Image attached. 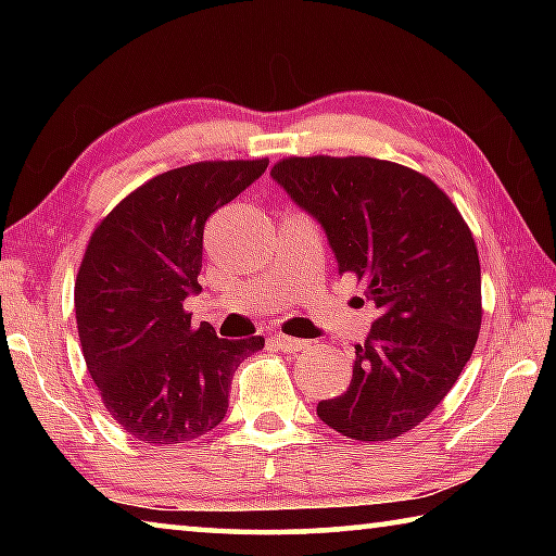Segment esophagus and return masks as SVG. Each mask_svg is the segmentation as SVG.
<instances>
[{
	"instance_id": "obj_1",
	"label": "esophagus",
	"mask_w": 556,
	"mask_h": 556,
	"mask_svg": "<svg viewBox=\"0 0 556 556\" xmlns=\"http://www.w3.org/2000/svg\"><path fill=\"white\" fill-rule=\"evenodd\" d=\"M275 345L279 348V351H285V353H296V351H301V348H306L308 341H299V338H291V336L279 333V336H275Z\"/></svg>"
}]
</instances>
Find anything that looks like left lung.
Masks as SVG:
<instances>
[{
  "label": "left lung",
  "instance_id": "obj_1",
  "mask_svg": "<svg viewBox=\"0 0 556 556\" xmlns=\"http://www.w3.org/2000/svg\"><path fill=\"white\" fill-rule=\"evenodd\" d=\"M271 178L321 223L341 275L378 318L353 380L318 417L355 441H390L454 388L481 331V262L464 215L429 176L372 156H289Z\"/></svg>",
  "mask_w": 556,
  "mask_h": 556
}]
</instances>
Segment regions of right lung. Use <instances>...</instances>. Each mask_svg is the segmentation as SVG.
Masks as SVG:
<instances>
[{"label":"right lung","mask_w":556,"mask_h":556,"mask_svg":"<svg viewBox=\"0 0 556 556\" xmlns=\"http://www.w3.org/2000/svg\"><path fill=\"white\" fill-rule=\"evenodd\" d=\"M269 159L195 162L149 178L92 230L75 321L105 409L154 446L208 434L228 412L230 382L265 338H218L184 308L199 291L205 220L265 174Z\"/></svg>","instance_id":"obj_1"}]
</instances>
